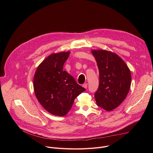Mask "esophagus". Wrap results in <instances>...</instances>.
I'll return each mask as SVG.
<instances>
[{"label": "esophagus", "mask_w": 153, "mask_h": 153, "mask_svg": "<svg viewBox=\"0 0 153 153\" xmlns=\"http://www.w3.org/2000/svg\"><path fill=\"white\" fill-rule=\"evenodd\" d=\"M82 86H83V88H87V87H88V84H87V83H84Z\"/></svg>", "instance_id": "obj_1"}]
</instances>
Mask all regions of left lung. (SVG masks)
Masks as SVG:
<instances>
[{"mask_svg":"<svg viewBox=\"0 0 153 153\" xmlns=\"http://www.w3.org/2000/svg\"><path fill=\"white\" fill-rule=\"evenodd\" d=\"M99 71V86L94 94L97 105L107 111L118 107L125 99L131 74L125 62L116 53L92 50Z\"/></svg>","mask_w":153,"mask_h":153,"instance_id":"1","label":"left lung"}]
</instances>
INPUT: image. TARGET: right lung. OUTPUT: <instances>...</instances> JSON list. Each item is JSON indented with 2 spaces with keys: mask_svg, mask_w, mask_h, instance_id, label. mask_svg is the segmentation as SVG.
I'll return each mask as SVG.
<instances>
[{
  "mask_svg": "<svg viewBox=\"0 0 153 153\" xmlns=\"http://www.w3.org/2000/svg\"><path fill=\"white\" fill-rule=\"evenodd\" d=\"M70 54V51H62L50 54L39 65L34 77V90L38 101L55 116L66 115L74 99L85 91L72 76L63 70Z\"/></svg>",
  "mask_w": 153,
  "mask_h": 153,
  "instance_id": "right-lung-1",
  "label": "right lung"
}]
</instances>
